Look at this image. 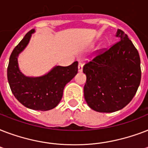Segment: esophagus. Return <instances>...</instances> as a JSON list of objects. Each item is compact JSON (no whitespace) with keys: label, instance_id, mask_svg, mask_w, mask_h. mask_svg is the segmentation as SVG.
<instances>
[{"label":"esophagus","instance_id":"34e87169","mask_svg":"<svg viewBox=\"0 0 148 148\" xmlns=\"http://www.w3.org/2000/svg\"><path fill=\"white\" fill-rule=\"evenodd\" d=\"M83 71V63L79 62L78 64V71L79 72H82Z\"/></svg>","mask_w":148,"mask_h":148}]
</instances>
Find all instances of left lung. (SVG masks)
I'll return each instance as SVG.
<instances>
[{
	"mask_svg": "<svg viewBox=\"0 0 148 148\" xmlns=\"http://www.w3.org/2000/svg\"><path fill=\"white\" fill-rule=\"evenodd\" d=\"M119 41L84 66L87 81L84 98L92 110L111 113L127 105L141 78L138 50L124 31L117 29Z\"/></svg>",
	"mask_w": 148,
	"mask_h": 148,
	"instance_id": "8db88e82",
	"label": "left lung"
}]
</instances>
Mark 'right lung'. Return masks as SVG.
I'll return each mask as SVG.
<instances>
[{"instance_id":"1","label":"right lung","mask_w":148,"mask_h":148,"mask_svg":"<svg viewBox=\"0 0 148 148\" xmlns=\"http://www.w3.org/2000/svg\"><path fill=\"white\" fill-rule=\"evenodd\" d=\"M34 29L30 31L14 47L9 59L8 81L13 95L24 107L35 110H49L60 103L65 85L77 74L78 63L67 67L54 66L40 77H28L20 71L18 56L27 46Z\"/></svg>"}]
</instances>
